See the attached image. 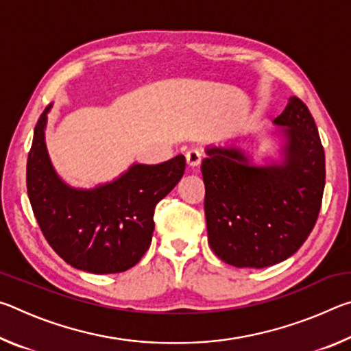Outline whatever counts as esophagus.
<instances>
[{"instance_id": "1", "label": "esophagus", "mask_w": 351, "mask_h": 351, "mask_svg": "<svg viewBox=\"0 0 351 351\" xmlns=\"http://www.w3.org/2000/svg\"><path fill=\"white\" fill-rule=\"evenodd\" d=\"M186 164L190 170H195L201 164V153L198 150H189L186 153Z\"/></svg>"}]
</instances>
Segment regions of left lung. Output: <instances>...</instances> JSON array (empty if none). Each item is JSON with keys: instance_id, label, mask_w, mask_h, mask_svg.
I'll return each instance as SVG.
<instances>
[{"instance_id": "8db88e82", "label": "left lung", "mask_w": 351, "mask_h": 351, "mask_svg": "<svg viewBox=\"0 0 351 351\" xmlns=\"http://www.w3.org/2000/svg\"><path fill=\"white\" fill-rule=\"evenodd\" d=\"M274 123L285 136L280 162L258 167L228 144L207 147L201 164L209 245L237 268H266L291 257L322 206L325 153L310 110L291 97Z\"/></svg>"}]
</instances>
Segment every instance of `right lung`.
<instances>
[{
	"label": "right lung",
	"instance_id": "right-lung-1",
	"mask_svg": "<svg viewBox=\"0 0 351 351\" xmlns=\"http://www.w3.org/2000/svg\"><path fill=\"white\" fill-rule=\"evenodd\" d=\"M40 116L27 156L26 184L34 215L46 241L73 268L116 274L138 263L150 247L154 207L186 170L178 154L156 165L133 164L121 178L93 190H79L57 176L47 156Z\"/></svg>",
	"mask_w": 351,
	"mask_h": 351
}]
</instances>
